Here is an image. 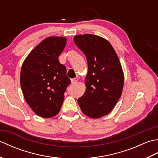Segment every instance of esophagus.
Wrapping results in <instances>:
<instances>
[{"label":"esophagus","mask_w":158,"mask_h":158,"mask_svg":"<svg viewBox=\"0 0 158 158\" xmlns=\"http://www.w3.org/2000/svg\"><path fill=\"white\" fill-rule=\"evenodd\" d=\"M77 81H78V79H77V78L73 79H71V83H73V84H74V83H77Z\"/></svg>","instance_id":"esophagus-1"}]
</instances>
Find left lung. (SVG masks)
<instances>
[{"label": "left lung", "instance_id": "left-lung-1", "mask_svg": "<svg viewBox=\"0 0 158 158\" xmlns=\"http://www.w3.org/2000/svg\"><path fill=\"white\" fill-rule=\"evenodd\" d=\"M84 53L88 72L85 92L78 99L81 111L97 119L110 113L122 96L124 75L118 56L111 44L101 36L86 34L74 37Z\"/></svg>", "mask_w": 158, "mask_h": 158}]
</instances>
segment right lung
<instances>
[{"mask_svg":"<svg viewBox=\"0 0 158 158\" xmlns=\"http://www.w3.org/2000/svg\"><path fill=\"white\" fill-rule=\"evenodd\" d=\"M66 43L63 36L45 39L32 50L22 66L20 85L23 97L33 111L43 118L59 113L70 83L65 66L58 60Z\"/></svg>","mask_w":158,"mask_h":158,"instance_id":"right-lung-1","label":"right lung"}]
</instances>
